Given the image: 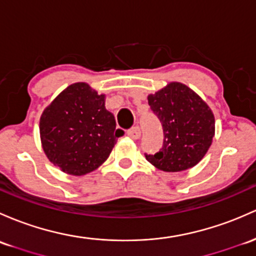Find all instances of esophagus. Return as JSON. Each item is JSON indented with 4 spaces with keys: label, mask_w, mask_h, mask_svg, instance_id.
Returning a JSON list of instances; mask_svg holds the SVG:
<instances>
[{
    "label": "esophagus",
    "mask_w": 256,
    "mask_h": 256,
    "mask_svg": "<svg viewBox=\"0 0 256 256\" xmlns=\"http://www.w3.org/2000/svg\"><path fill=\"white\" fill-rule=\"evenodd\" d=\"M128 136L132 139H139L140 136H142V132H140L139 127H134L128 130Z\"/></svg>",
    "instance_id": "34e87169"
}]
</instances>
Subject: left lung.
I'll list each match as a JSON object with an SVG mask.
<instances>
[{"label": "left lung", "instance_id": "8db88e82", "mask_svg": "<svg viewBox=\"0 0 256 256\" xmlns=\"http://www.w3.org/2000/svg\"><path fill=\"white\" fill-rule=\"evenodd\" d=\"M164 128V146L146 160L164 172H180L199 164L215 136V116L194 90L171 82L148 96Z\"/></svg>", "mask_w": 256, "mask_h": 256}]
</instances>
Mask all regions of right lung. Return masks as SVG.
<instances>
[{
	"label": "right lung",
	"mask_w": 256,
	"mask_h": 256,
	"mask_svg": "<svg viewBox=\"0 0 256 256\" xmlns=\"http://www.w3.org/2000/svg\"><path fill=\"white\" fill-rule=\"evenodd\" d=\"M88 83L68 85L44 110L40 117L41 146L51 164L70 176L95 171L108 158L124 132Z\"/></svg>",
	"instance_id": "add662e5"
}]
</instances>
